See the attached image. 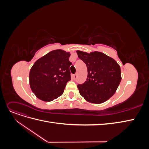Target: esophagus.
Wrapping results in <instances>:
<instances>
[{
    "mask_svg": "<svg viewBox=\"0 0 149 149\" xmlns=\"http://www.w3.org/2000/svg\"><path fill=\"white\" fill-rule=\"evenodd\" d=\"M77 74H73V78L74 79H76V78H77Z\"/></svg>",
    "mask_w": 149,
    "mask_h": 149,
    "instance_id": "34e87169",
    "label": "esophagus"
}]
</instances>
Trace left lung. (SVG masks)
Masks as SVG:
<instances>
[{
	"label": "left lung",
	"instance_id": "left-lung-1",
	"mask_svg": "<svg viewBox=\"0 0 149 149\" xmlns=\"http://www.w3.org/2000/svg\"><path fill=\"white\" fill-rule=\"evenodd\" d=\"M76 52L88 69L86 81L77 86L80 94L91 103L106 101L114 95L120 83V66L113 58L100 52Z\"/></svg>",
	"mask_w": 149,
	"mask_h": 149
}]
</instances>
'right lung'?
<instances>
[{
	"mask_svg": "<svg viewBox=\"0 0 149 149\" xmlns=\"http://www.w3.org/2000/svg\"><path fill=\"white\" fill-rule=\"evenodd\" d=\"M70 52L55 49L39 58L30 69L31 91L40 100L52 101L61 96L71 80Z\"/></svg>",
	"mask_w": 149,
	"mask_h": 149,
	"instance_id": "obj_1",
	"label": "right lung"
}]
</instances>
